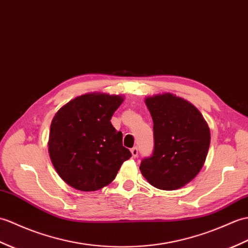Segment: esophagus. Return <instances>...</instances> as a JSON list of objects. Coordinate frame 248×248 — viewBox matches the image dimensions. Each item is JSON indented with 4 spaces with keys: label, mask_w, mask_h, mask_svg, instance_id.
Here are the masks:
<instances>
[{
    "label": "esophagus",
    "mask_w": 248,
    "mask_h": 248,
    "mask_svg": "<svg viewBox=\"0 0 248 248\" xmlns=\"http://www.w3.org/2000/svg\"><path fill=\"white\" fill-rule=\"evenodd\" d=\"M131 153H132V156H133L134 158H136L138 156V149L136 147L132 148L131 149Z\"/></svg>",
    "instance_id": "obj_1"
}]
</instances>
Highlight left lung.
I'll return each mask as SVG.
<instances>
[{
    "instance_id": "left-lung-1",
    "label": "left lung",
    "mask_w": 248,
    "mask_h": 248,
    "mask_svg": "<svg viewBox=\"0 0 248 248\" xmlns=\"http://www.w3.org/2000/svg\"><path fill=\"white\" fill-rule=\"evenodd\" d=\"M153 119V152L140 169L152 186L174 190L185 186L202 169L210 145V131L191 103L172 94L149 97Z\"/></svg>"
}]
</instances>
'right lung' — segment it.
<instances>
[{
    "mask_svg": "<svg viewBox=\"0 0 248 248\" xmlns=\"http://www.w3.org/2000/svg\"><path fill=\"white\" fill-rule=\"evenodd\" d=\"M124 99L108 94H85L57 112L50 124L48 151L56 171L68 185L95 191L108 185L132 154L123 133L111 124Z\"/></svg>",
    "mask_w": 248,
    "mask_h": 248,
    "instance_id": "add662e5",
    "label": "right lung"
}]
</instances>
